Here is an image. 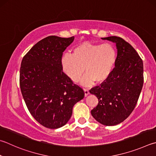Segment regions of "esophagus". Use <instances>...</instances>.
<instances>
[{
	"mask_svg": "<svg viewBox=\"0 0 156 156\" xmlns=\"http://www.w3.org/2000/svg\"><path fill=\"white\" fill-rule=\"evenodd\" d=\"M84 96H85V97L89 94V91L87 89H84Z\"/></svg>",
	"mask_w": 156,
	"mask_h": 156,
	"instance_id": "obj_1",
	"label": "esophagus"
}]
</instances>
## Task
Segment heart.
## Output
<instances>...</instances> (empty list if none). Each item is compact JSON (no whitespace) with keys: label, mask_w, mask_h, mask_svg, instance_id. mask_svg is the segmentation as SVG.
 Wrapping results in <instances>:
<instances>
[{"label":"heart","mask_w":156,"mask_h":156,"mask_svg":"<svg viewBox=\"0 0 156 156\" xmlns=\"http://www.w3.org/2000/svg\"><path fill=\"white\" fill-rule=\"evenodd\" d=\"M117 52L110 44H93L85 41L73 49L72 55L66 54L61 59L65 73L72 81L78 82L85 71L87 74L81 81L88 86L95 81H106L114 70Z\"/></svg>","instance_id":"obj_1"}]
</instances>
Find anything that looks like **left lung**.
<instances>
[{"instance_id":"left-lung-1","label":"left lung","mask_w":156,"mask_h":156,"mask_svg":"<svg viewBox=\"0 0 156 156\" xmlns=\"http://www.w3.org/2000/svg\"><path fill=\"white\" fill-rule=\"evenodd\" d=\"M116 44L117 61L111 75L89 91L98 99L90 112L104 126H115L134 110L143 85V63L131 45L119 37L101 38Z\"/></svg>"}]
</instances>
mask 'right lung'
<instances>
[{
  "label": "right lung",
  "mask_w": 156,
  "mask_h": 156,
  "mask_svg": "<svg viewBox=\"0 0 156 156\" xmlns=\"http://www.w3.org/2000/svg\"><path fill=\"white\" fill-rule=\"evenodd\" d=\"M74 37L52 35L37 42L22 58L20 86L31 115L44 127L57 129L72 117L84 90L63 72L61 59Z\"/></svg>",
  "instance_id": "add662e5"
}]
</instances>
